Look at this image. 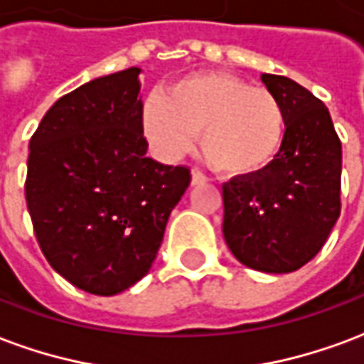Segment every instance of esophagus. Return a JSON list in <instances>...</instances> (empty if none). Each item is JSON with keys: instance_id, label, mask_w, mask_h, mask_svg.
Returning <instances> with one entry per match:
<instances>
[{"instance_id": "esophagus-1", "label": "esophagus", "mask_w": 364, "mask_h": 364, "mask_svg": "<svg viewBox=\"0 0 364 364\" xmlns=\"http://www.w3.org/2000/svg\"><path fill=\"white\" fill-rule=\"evenodd\" d=\"M203 182H208V176L203 174L201 171H198V168H193L192 171V184H203Z\"/></svg>"}]
</instances>
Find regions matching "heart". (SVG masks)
Masks as SVG:
<instances>
[{
    "instance_id": "heart-1",
    "label": "heart",
    "mask_w": 364,
    "mask_h": 364,
    "mask_svg": "<svg viewBox=\"0 0 364 364\" xmlns=\"http://www.w3.org/2000/svg\"><path fill=\"white\" fill-rule=\"evenodd\" d=\"M143 127L161 155L184 153L200 134L201 155L215 171L250 176L266 171L277 156L287 118L272 91L211 71L174 83L164 98L151 97Z\"/></svg>"
}]
</instances>
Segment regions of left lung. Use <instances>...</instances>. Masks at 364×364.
I'll return each instance as SVG.
<instances>
[{
  "instance_id": "1",
  "label": "left lung",
  "mask_w": 364,
  "mask_h": 364,
  "mask_svg": "<svg viewBox=\"0 0 364 364\" xmlns=\"http://www.w3.org/2000/svg\"><path fill=\"white\" fill-rule=\"evenodd\" d=\"M287 127L266 171L223 184V235L235 258L266 273H291L322 250L341 213V141L320 98L293 79L264 73Z\"/></svg>"
}]
</instances>
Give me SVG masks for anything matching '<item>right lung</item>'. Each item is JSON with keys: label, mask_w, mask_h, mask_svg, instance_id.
Instances as JSON below:
<instances>
[{"label": "right lung", "mask_w": 364, "mask_h": 364, "mask_svg": "<svg viewBox=\"0 0 364 364\" xmlns=\"http://www.w3.org/2000/svg\"><path fill=\"white\" fill-rule=\"evenodd\" d=\"M139 68L63 95L28 143L26 208L48 264L77 289L112 296L149 273L188 166L147 156Z\"/></svg>", "instance_id": "obj_1"}]
</instances>
